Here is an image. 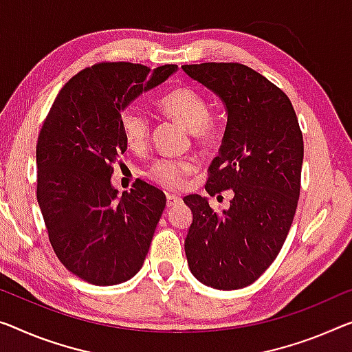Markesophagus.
Segmentation results:
<instances>
[{
	"label": "esophagus",
	"mask_w": 352,
	"mask_h": 352,
	"mask_svg": "<svg viewBox=\"0 0 352 352\" xmlns=\"http://www.w3.org/2000/svg\"><path fill=\"white\" fill-rule=\"evenodd\" d=\"M180 204H182V199L174 196V194H167V196H166V206H167V208L180 206Z\"/></svg>",
	"instance_id": "34e87169"
}]
</instances>
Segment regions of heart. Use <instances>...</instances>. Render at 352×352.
Listing matches in <instances>:
<instances>
[{"label": "heart", "mask_w": 352, "mask_h": 352, "mask_svg": "<svg viewBox=\"0 0 352 352\" xmlns=\"http://www.w3.org/2000/svg\"><path fill=\"white\" fill-rule=\"evenodd\" d=\"M162 112L191 129L192 138L201 145L214 144L221 135L218 120L210 115L208 101L202 93L190 87H180L161 98ZM120 124L126 144L131 150L144 151L150 144L153 124L148 113L140 107H124L120 113ZM196 170V162L190 158L172 160L160 158L151 162L145 175L167 190H178L185 185L186 178Z\"/></svg>", "instance_id": "1"}]
</instances>
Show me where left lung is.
<instances>
[{
	"instance_id": "obj_1",
	"label": "left lung",
	"mask_w": 352,
	"mask_h": 352,
	"mask_svg": "<svg viewBox=\"0 0 352 352\" xmlns=\"http://www.w3.org/2000/svg\"><path fill=\"white\" fill-rule=\"evenodd\" d=\"M182 67L226 106V131L206 190L210 196L234 192L221 212L197 194L183 197L192 212L185 240L188 265L206 286L240 289L269 269L291 229L300 194L302 131L286 93L251 67Z\"/></svg>"
}]
</instances>
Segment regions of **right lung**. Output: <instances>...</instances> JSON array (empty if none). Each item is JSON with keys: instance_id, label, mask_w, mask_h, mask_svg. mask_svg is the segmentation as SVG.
<instances>
[{"instance_id": "obj_1", "label": "right lung", "mask_w": 352, "mask_h": 352, "mask_svg": "<svg viewBox=\"0 0 352 352\" xmlns=\"http://www.w3.org/2000/svg\"><path fill=\"white\" fill-rule=\"evenodd\" d=\"M102 61L85 67L61 88L36 145V196L61 264L83 281L112 286L142 267L166 196L144 180L118 197L110 183L128 144L120 113L175 72Z\"/></svg>"}]
</instances>
